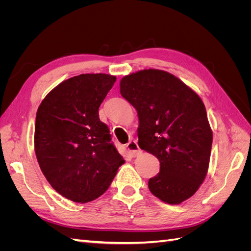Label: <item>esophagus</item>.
<instances>
[{
	"instance_id": "1",
	"label": "esophagus",
	"mask_w": 251,
	"mask_h": 251,
	"mask_svg": "<svg viewBox=\"0 0 251 251\" xmlns=\"http://www.w3.org/2000/svg\"><path fill=\"white\" fill-rule=\"evenodd\" d=\"M126 149L128 151V153L132 154V156H137L138 154L141 153V150L138 146V143L135 140H131L130 142H128L126 144Z\"/></svg>"
}]
</instances>
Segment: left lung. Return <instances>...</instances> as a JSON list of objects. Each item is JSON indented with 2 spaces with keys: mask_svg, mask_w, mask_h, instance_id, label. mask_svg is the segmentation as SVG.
<instances>
[{
  "mask_svg": "<svg viewBox=\"0 0 251 251\" xmlns=\"http://www.w3.org/2000/svg\"><path fill=\"white\" fill-rule=\"evenodd\" d=\"M120 94L137 111L140 149L160 162V172L149 180L151 193L168 204L191 198L206 177L212 143L200 96L175 75L157 69L126 75Z\"/></svg>",
  "mask_w": 251,
  "mask_h": 251,
  "instance_id": "8db88e82",
  "label": "left lung"
}]
</instances>
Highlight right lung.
Wrapping results in <instances>:
<instances>
[{"label":"right lung","mask_w":251,"mask_h":251,"mask_svg":"<svg viewBox=\"0 0 251 251\" xmlns=\"http://www.w3.org/2000/svg\"><path fill=\"white\" fill-rule=\"evenodd\" d=\"M115 81L104 73L77 75L51 90L37 109V162L50 185L73 202L100 197L125 163L98 115Z\"/></svg>","instance_id":"obj_1"}]
</instances>
